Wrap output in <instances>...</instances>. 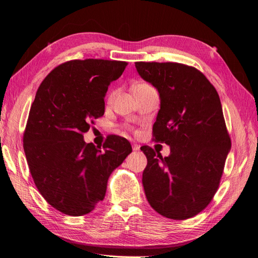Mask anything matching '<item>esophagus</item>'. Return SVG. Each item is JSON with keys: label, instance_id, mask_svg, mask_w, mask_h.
<instances>
[{"label": "esophagus", "instance_id": "esophagus-1", "mask_svg": "<svg viewBox=\"0 0 258 258\" xmlns=\"http://www.w3.org/2000/svg\"><path fill=\"white\" fill-rule=\"evenodd\" d=\"M132 147H133L134 151H139V149H141V146L137 145V144H133V146H132Z\"/></svg>", "mask_w": 258, "mask_h": 258}]
</instances>
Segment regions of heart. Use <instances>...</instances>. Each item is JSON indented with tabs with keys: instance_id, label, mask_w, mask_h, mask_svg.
I'll use <instances>...</instances> for the list:
<instances>
[{
	"instance_id": "b5f03b06",
	"label": "heart",
	"mask_w": 258,
	"mask_h": 258,
	"mask_svg": "<svg viewBox=\"0 0 258 258\" xmlns=\"http://www.w3.org/2000/svg\"><path fill=\"white\" fill-rule=\"evenodd\" d=\"M148 86H150V85H149V84H147V83H141V84L136 85V86H135V88H141V87H148ZM113 95H114V92H113V93H111V95H110V99L112 98Z\"/></svg>"
}]
</instances>
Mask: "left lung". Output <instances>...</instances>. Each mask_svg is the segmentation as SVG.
<instances>
[{"mask_svg":"<svg viewBox=\"0 0 258 258\" xmlns=\"http://www.w3.org/2000/svg\"><path fill=\"white\" fill-rule=\"evenodd\" d=\"M160 94L154 142L171 147L163 158L143 146L146 198L162 216L183 220L208 207L218 189L231 148L215 87L201 71L178 62H135Z\"/></svg>","mask_w":258,"mask_h":258,"instance_id":"left-lung-1","label":"left lung"}]
</instances>
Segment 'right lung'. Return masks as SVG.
<instances>
[{
  "label": "right lung",
  "mask_w": 258,
  "mask_h": 258,
  "mask_svg": "<svg viewBox=\"0 0 258 258\" xmlns=\"http://www.w3.org/2000/svg\"><path fill=\"white\" fill-rule=\"evenodd\" d=\"M125 61L85 59L57 66L43 80L24 133L33 181L48 204L70 216L92 212L104 200L110 174L132 152L127 139L107 137L96 147L83 134L105 113L108 86Z\"/></svg>",
  "instance_id": "add662e5"
}]
</instances>
